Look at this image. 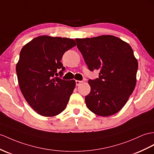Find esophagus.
I'll return each mask as SVG.
<instances>
[{"instance_id": "obj_1", "label": "esophagus", "mask_w": 154, "mask_h": 154, "mask_svg": "<svg viewBox=\"0 0 154 154\" xmlns=\"http://www.w3.org/2000/svg\"><path fill=\"white\" fill-rule=\"evenodd\" d=\"M82 81H80V80H76V85L78 86V85H79L81 83H82Z\"/></svg>"}]
</instances>
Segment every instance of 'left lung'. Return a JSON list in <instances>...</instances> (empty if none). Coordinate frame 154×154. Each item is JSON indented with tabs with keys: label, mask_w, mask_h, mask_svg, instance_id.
Here are the masks:
<instances>
[{
	"label": "left lung",
	"mask_w": 154,
	"mask_h": 154,
	"mask_svg": "<svg viewBox=\"0 0 154 154\" xmlns=\"http://www.w3.org/2000/svg\"><path fill=\"white\" fill-rule=\"evenodd\" d=\"M78 49L90 70H99V78L89 80L88 109L100 116H110L125 106L137 83L138 61L132 48L112 35L76 38Z\"/></svg>",
	"instance_id": "1"
}]
</instances>
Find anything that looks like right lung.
<instances>
[{"mask_svg":"<svg viewBox=\"0 0 154 154\" xmlns=\"http://www.w3.org/2000/svg\"><path fill=\"white\" fill-rule=\"evenodd\" d=\"M76 45L72 38L43 35L22 48L16 65L18 83L25 99L37 114L52 117L66 108L76 82L55 75L57 69L65 70L63 55Z\"/></svg>","mask_w":154,"mask_h":154,"instance_id":"obj_1","label":"right lung"}]
</instances>
